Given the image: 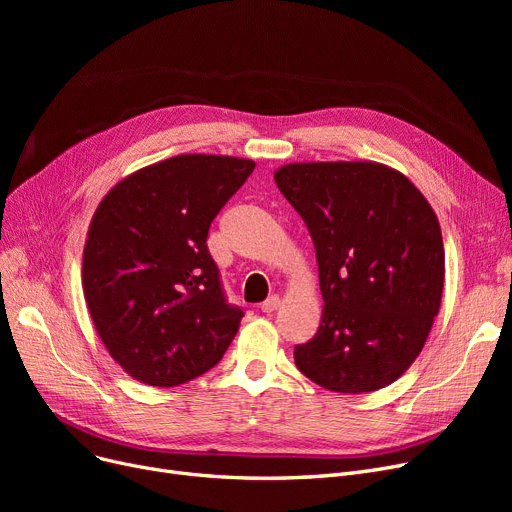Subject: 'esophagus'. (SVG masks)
<instances>
[{"label":"esophagus","mask_w":512,"mask_h":512,"mask_svg":"<svg viewBox=\"0 0 512 512\" xmlns=\"http://www.w3.org/2000/svg\"><path fill=\"white\" fill-rule=\"evenodd\" d=\"M278 307H280V297H276V294H272L270 299H267L265 303H261V311L263 313H274Z\"/></svg>","instance_id":"esophagus-1"}]
</instances>
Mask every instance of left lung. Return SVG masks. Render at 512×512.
Returning <instances> with one entry per match:
<instances>
[{"label": "left lung", "mask_w": 512, "mask_h": 512, "mask_svg": "<svg viewBox=\"0 0 512 512\" xmlns=\"http://www.w3.org/2000/svg\"><path fill=\"white\" fill-rule=\"evenodd\" d=\"M303 218L324 311L294 363L317 386H390L419 357L440 311L444 242L432 205L378 161H297L274 172Z\"/></svg>", "instance_id": "1"}]
</instances>
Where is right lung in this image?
Masks as SVG:
<instances>
[{"label":"right lung","mask_w":512,"mask_h":512,"mask_svg":"<svg viewBox=\"0 0 512 512\" xmlns=\"http://www.w3.org/2000/svg\"><path fill=\"white\" fill-rule=\"evenodd\" d=\"M255 170L253 159L188 153L122 178L97 205L83 251V290L107 353L147 386L209 371L238 332L207 232Z\"/></svg>","instance_id":"1"}]
</instances>
